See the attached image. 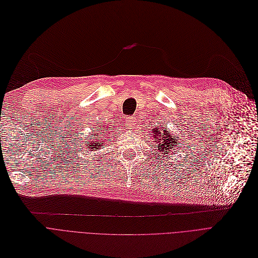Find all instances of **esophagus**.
I'll return each mask as SVG.
<instances>
[{"mask_svg": "<svg viewBox=\"0 0 258 258\" xmlns=\"http://www.w3.org/2000/svg\"><path fill=\"white\" fill-rule=\"evenodd\" d=\"M125 120H126V126L127 127H129V128L133 127V119L131 117H126Z\"/></svg>", "mask_w": 258, "mask_h": 258, "instance_id": "1", "label": "esophagus"}]
</instances>
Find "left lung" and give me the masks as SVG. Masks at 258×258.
Returning <instances> with one entry per match:
<instances>
[{
	"label": "left lung",
	"mask_w": 258,
	"mask_h": 258,
	"mask_svg": "<svg viewBox=\"0 0 258 258\" xmlns=\"http://www.w3.org/2000/svg\"><path fill=\"white\" fill-rule=\"evenodd\" d=\"M152 136H153V142L155 143L156 150L162 152L161 154H170L174 150H177L178 147H181L180 145H177L176 138H173L174 136L169 132H167L164 127L161 128H154L152 130Z\"/></svg>",
	"instance_id": "left-lung-1"
}]
</instances>
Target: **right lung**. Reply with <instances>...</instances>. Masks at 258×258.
<instances>
[{"instance_id":"right-lung-1","label":"right lung","mask_w":258,"mask_h":258,"mask_svg":"<svg viewBox=\"0 0 258 258\" xmlns=\"http://www.w3.org/2000/svg\"><path fill=\"white\" fill-rule=\"evenodd\" d=\"M110 128V127H109ZM113 136V133H112ZM111 137V133H110V131L106 130V127L105 128H97L96 130H94V133L93 134H90V143H87L86 144V146H87V148L89 150H96V149H100L101 146H103L106 142V140H108V138ZM87 139V141L89 140Z\"/></svg>"}]
</instances>
